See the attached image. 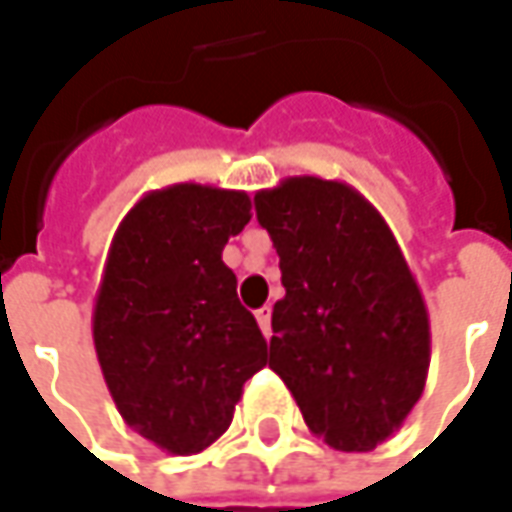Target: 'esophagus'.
Listing matches in <instances>:
<instances>
[{"label":"esophagus","mask_w":512,"mask_h":512,"mask_svg":"<svg viewBox=\"0 0 512 512\" xmlns=\"http://www.w3.org/2000/svg\"><path fill=\"white\" fill-rule=\"evenodd\" d=\"M270 313H273V307L270 305L256 310V322H259V327H262V333H265V336H270Z\"/></svg>","instance_id":"obj_1"}]
</instances>
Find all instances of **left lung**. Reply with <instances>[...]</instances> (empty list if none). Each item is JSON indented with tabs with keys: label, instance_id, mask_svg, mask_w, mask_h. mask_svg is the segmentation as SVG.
Listing matches in <instances>:
<instances>
[{
	"label": "left lung",
	"instance_id": "obj_1",
	"mask_svg": "<svg viewBox=\"0 0 512 512\" xmlns=\"http://www.w3.org/2000/svg\"><path fill=\"white\" fill-rule=\"evenodd\" d=\"M285 296L270 370L313 436L344 453L387 442L422 399L430 319L393 230L356 187L290 176L256 193Z\"/></svg>",
	"mask_w": 512,
	"mask_h": 512
}]
</instances>
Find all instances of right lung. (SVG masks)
<instances>
[{"instance_id":"1","label":"right lung","mask_w":512,"mask_h":512,"mask_svg":"<svg viewBox=\"0 0 512 512\" xmlns=\"http://www.w3.org/2000/svg\"><path fill=\"white\" fill-rule=\"evenodd\" d=\"M250 222L245 190H150L119 222L93 305V344L128 427L173 456H193L233 422L267 342L222 262Z\"/></svg>"}]
</instances>
